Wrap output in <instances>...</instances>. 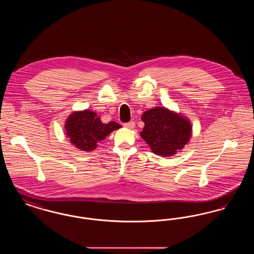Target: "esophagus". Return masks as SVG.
I'll return each instance as SVG.
<instances>
[{
	"mask_svg": "<svg viewBox=\"0 0 254 254\" xmlns=\"http://www.w3.org/2000/svg\"><path fill=\"white\" fill-rule=\"evenodd\" d=\"M127 128H129V129H131V128H133L134 127H135V122L134 121H130L128 122V123H127V124H125L124 125Z\"/></svg>",
	"mask_w": 254,
	"mask_h": 254,
	"instance_id": "34e87169",
	"label": "esophagus"
}]
</instances>
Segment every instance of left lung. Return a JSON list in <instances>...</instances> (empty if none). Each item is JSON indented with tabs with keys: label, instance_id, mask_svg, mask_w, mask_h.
I'll use <instances>...</instances> for the list:
<instances>
[{
	"label": "left lung",
	"instance_id": "8db88e82",
	"mask_svg": "<svg viewBox=\"0 0 254 254\" xmlns=\"http://www.w3.org/2000/svg\"><path fill=\"white\" fill-rule=\"evenodd\" d=\"M142 121L145 127L141 137L154 154L162 157L181 152L192 136V125L189 118L165 107L146 110Z\"/></svg>",
	"mask_w": 254,
	"mask_h": 254
}]
</instances>
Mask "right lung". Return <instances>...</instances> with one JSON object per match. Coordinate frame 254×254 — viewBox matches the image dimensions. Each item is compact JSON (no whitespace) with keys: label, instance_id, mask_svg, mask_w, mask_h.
Segmentation results:
<instances>
[{"label":"right lung","instance_id":"obj_1","mask_svg":"<svg viewBox=\"0 0 254 254\" xmlns=\"http://www.w3.org/2000/svg\"><path fill=\"white\" fill-rule=\"evenodd\" d=\"M115 122L104 124L96 112L85 109L73 111L67 117L64 128L70 143L82 151H92L109 134L121 128Z\"/></svg>","mask_w":254,"mask_h":254}]
</instances>
